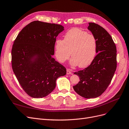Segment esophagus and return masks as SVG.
Here are the masks:
<instances>
[{
    "label": "esophagus",
    "mask_w": 129,
    "mask_h": 129,
    "mask_svg": "<svg viewBox=\"0 0 129 129\" xmlns=\"http://www.w3.org/2000/svg\"><path fill=\"white\" fill-rule=\"evenodd\" d=\"M66 74L69 75V74H72V71L70 69H67L66 70Z\"/></svg>",
    "instance_id": "34e87169"
}]
</instances>
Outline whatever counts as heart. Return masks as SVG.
I'll list each match as a JSON object with an SVG mask.
<instances>
[{
  "instance_id": "b5f03b06",
  "label": "heart",
  "mask_w": 129,
  "mask_h": 129,
  "mask_svg": "<svg viewBox=\"0 0 129 129\" xmlns=\"http://www.w3.org/2000/svg\"><path fill=\"white\" fill-rule=\"evenodd\" d=\"M96 40L94 36L78 28H72L65 33L64 40L57 39L55 43V55L59 62L63 63L71 55L70 64L85 68L91 63L96 52Z\"/></svg>"
}]
</instances>
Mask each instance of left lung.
<instances>
[{"label":"left lung","mask_w":129,"mask_h":129,"mask_svg":"<svg viewBox=\"0 0 129 129\" xmlns=\"http://www.w3.org/2000/svg\"><path fill=\"white\" fill-rule=\"evenodd\" d=\"M88 29L96 40L97 55L87 68L74 72L80 77L73 86L75 91L85 98H96L106 90L116 69V47L107 31L94 23H89Z\"/></svg>","instance_id":"1"}]
</instances>
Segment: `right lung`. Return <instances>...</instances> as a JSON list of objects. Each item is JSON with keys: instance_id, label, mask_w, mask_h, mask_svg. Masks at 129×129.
<instances>
[{"instance_id": "obj_1", "label": "right lung", "mask_w": 129, "mask_h": 129, "mask_svg": "<svg viewBox=\"0 0 129 129\" xmlns=\"http://www.w3.org/2000/svg\"><path fill=\"white\" fill-rule=\"evenodd\" d=\"M64 26L35 21L24 27L12 49L13 72L24 91L43 98L56 87L57 78L66 74L64 66L52 57L56 37Z\"/></svg>"}]
</instances>
